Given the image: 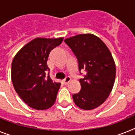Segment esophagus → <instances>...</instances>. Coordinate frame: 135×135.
<instances>
[{
	"instance_id": "1",
	"label": "esophagus",
	"mask_w": 135,
	"mask_h": 135,
	"mask_svg": "<svg viewBox=\"0 0 135 135\" xmlns=\"http://www.w3.org/2000/svg\"><path fill=\"white\" fill-rule=\"evenodd\" d=\"M70 80H71V78H70L69 76H67V77H66L64 80H63L62 82H63L64 84H68Z\"/></svg>"
}]
</instances>
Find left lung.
<instances>
[{"label": "left lung", "instance_id": "obj_1", "mask_svg": "<svg viewBox=\"0 0 135 135\" xmlns=\"http://www.w3.org/2000/svg\"><path fill=\"white\" fill-rule=\"evenodd\" d=\"M78 62V69L86 73L80 79L81 90L73 94L75 104L84 110H92L106 101L115 83L116 67L109 49L93 34H80L65 39Z\"/></svg>", "mask_w": 135, "mask_h": 135}]
</instances>
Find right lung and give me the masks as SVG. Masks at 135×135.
Here are the masks:
<instances>
[{
    "label": "right lung",
    "mask_w": 135,
    "mask_h": 135,
    "mask_svg": "<svg viewBox=\"0 0 135 135\" xmlns=\"http://www.w3.org/2000/svg\"><path fill=\"white\" fill-rule=\"evenodd\" d=\"M62 41L63 38H37L13 57L11 72L13 87L20 98L34 109H47L55 103L61 84L51 79L46 62L51 51Z\"/></svg>",
    "instance_id": "right-lung-1"
}]
</instances>
